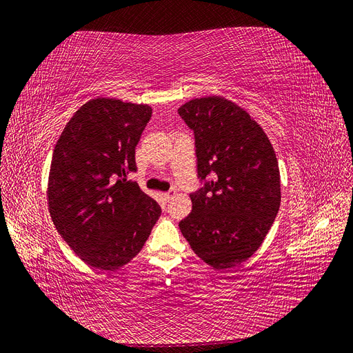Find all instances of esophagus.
<instances>
[{
  "instance_id": "obj_1",
  "label": "esophagus",
  "mask_w": 353,
  "mask_h": 353,
  "mask_svg": "<svg viewBox=\"0 0 353 353\" xmlns=\"http://www.w3.org/2000/svg\"><path fill=\"white\" fill-rule=\"evenodd\" d=\"M176 193V190L174 189H172V190H168V192H165V193H163V198H164V201L167 202L170 198L173 196V194Z\"/></svg>"
}]
</instances>
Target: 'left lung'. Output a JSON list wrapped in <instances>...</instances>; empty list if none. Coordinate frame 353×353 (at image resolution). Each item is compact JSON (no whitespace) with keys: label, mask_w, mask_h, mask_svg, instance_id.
I'll return each mask as SVG.
<instances>
[{"label":"left lung","mask_w":353,"mask_h":353,"mask_svg":"<svg viewBox=\"0 0 353 353\" xmlns=\"http://www.w3.org/2000/svg\"><path fill=\"white\" fill-rule=\"evenodd\" d=\"M179 114L193 130L201 181L180 231L208 265L234 268L259 249L278 215L275 151L250 114L225 99L190 100Z\"/></svg>","instance_id":"8db88e82"}]
</instances>
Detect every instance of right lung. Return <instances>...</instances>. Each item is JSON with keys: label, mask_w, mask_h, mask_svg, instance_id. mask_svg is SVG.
<instances>
[{"label": "right lung", "mask_w": 353, "mask_h": 353, "mask_svg": "<svg viewBox=\"0 0 353 353\" xmlns=\"http://www.w3.org/2000/svg\"><path fill=\"white\" fill-rule=\"evenodd\" d=\"M147 104L93 99L71 117L52 155L48 199L52 221L75 254L116 270L145 244L161 206L126 176L151 119Z\"/></svg>", "instance_id": "obj_1"}]
</instances>
